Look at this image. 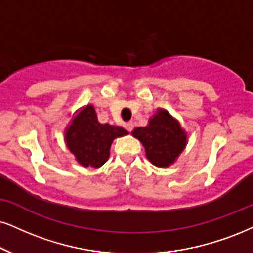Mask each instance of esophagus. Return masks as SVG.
<instances>
[{
  "mask_svg": "<svg viewBox=\"0 0 253 253\" xmlns=\"http://www.w3.org/2000/svg\"><path fill=\"white\" fill-rule=\"evenodd\" d=\"M124 126H125V128H126L127 130H128V132H132V129H133L134 125H133L132 121H127V123H125V124H124Z\"/></svg>",
  "mask_w": 253,
  "mask_h": 253,
  "instance_id": "esophagus-1",
  "label": "esophagus"
}]
</instances>
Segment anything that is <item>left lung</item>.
Here are the masks:
<instances>
[{
  "mask_svg": "<svg viewBox=\"0 0 253 253\" xmlns=\"http://www.w3.org/2000/svg\"><path fill=\"white\" fill-rule=\"evenodd\" d=\"M132 135L141 141L147 159L160 168L174 164L187 145V133L164 108H158L148 125L137 127Z\"/></svg>",
  "mask_w": 253,
  "mask_h": 253,
  "instance_id": "left-lung-1",
  "label": "left lung"
}]
</instances>
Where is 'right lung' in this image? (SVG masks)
<instances>
[{"instance_id":"right-lung-1","label":"right lung","mask_w":253,"mask_h":253,"mask_svg":"<svg viewBox=\"0 0 253 253\" xmlns=\"http://www.w3.org/2000/svg\"><path fill=\"white\" fill-rule=\"evenodd\" d=\"M127 134L123 127L99 123L94 107L86 105L66 127L65 142L79 165L99 168L108 160L113 140Z\"/></svg>"}]
</instances>
